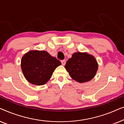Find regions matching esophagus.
Segmentation results:
<instances>
[{"label":"esophagus","instance_id":"esophagus-1","mask_svg":"<svg viewBox=\"0 0 124 124\" xmlns=\"http://www.w3.org/2000/svg\"><path fill=\"white\" fill-rule=\"evenodd\" d=\"M61 62H62V65H64L66 63V61H65V60H61Z\"/></svg>","mask_w":124,"mask_h":124}]
</instances>
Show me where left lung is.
Listing matches in <instances>:
<instances>
[{
    "mask_svg": "<svg viewBox=\"0 0 124 124\" xmlns=\"http://www.w3.org/2000/svg\"><path fill=\"white\" fill-rule=\"evenodd\" d=\"M65 68L73 79L83 83L94 78L98 65L93 56L87 53L75 52L66 62Z\"/></svg>",
    "mask_w": 124,
    "mask_h": 124,
    "instance_id": "8db88e82",
    "label": "left lung"
}]
</instances>
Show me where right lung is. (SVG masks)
Listing matches in <instances>:
<instances>
[{"mask_svg": "<svg viewBox=\"0 0 124 124\" xmlns=\"http://www.w3.org/2000/svg\"><path fill=\"white\" fill-rule=\"evenodd\" d=\"M62 63L45 51H31L21 59V69L25 78L35 85H43Z\"/></svg>", "mask_w": 124, "mask_h": 124, "instance_id": "1", "label": "right lung"}]
</instances>
